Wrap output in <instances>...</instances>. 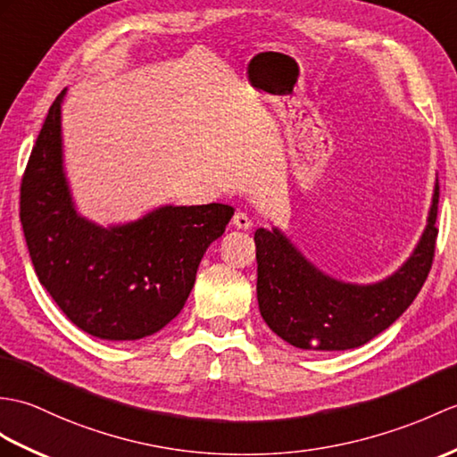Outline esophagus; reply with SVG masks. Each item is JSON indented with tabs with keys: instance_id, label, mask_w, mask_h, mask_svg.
Segmentation results:
<instances>
[{
	"instance_id": "34e87169",
	"label": "esophagus",
	"mask_w": 457,
	"mask_h": 457,
	"mask_svg": "<svg viewBox=\"0 0 457 457\" xmlns=\"http://www.w3.org/2000/svg\"><path fill=\"white\" fill-rule=\"evenodd\" d=\"M231 224H233V228H237V229H243V231H247V229H251V226H253V221H251V218L247 216V214H243V212H237L236 216H233V220H231Z\"/></svg>"
}]
</instances>
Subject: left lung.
Segmentation results:
<instances>
[{"instance_id":"left-lung-1","label":"left lung","mask_w":457,"mask_h":457,"mask_svg":"<svg viewBox=\"0 0 457 457\" xmlns=\"http://www.w3.org/2000/svg\"><path fill=\"white\" fill-rule=\"evenodd\" d=\"M438 196L436 179L417 247L394 274L374 284L328 277L278 228H259L257 300L264 323L303 350H348L372 341L405 313L428 277L438 236Z\"/></svg>"}]
</instances>
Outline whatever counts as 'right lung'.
<instances>
[{
    "mask_svg": "<svg viewBox=\"0 0 457 457\" xmlns=\"http://www.w3.org/2000/svg\"><path fill=\"white\" fill-rule=\"evenodd\" d=\"M63 89L21 183V224L35 272L68 320L103 341L157 333L183 310L198 264L233 216L228 204L173 206L103 228L71 198L62 145Z\"/></svg>",
    "mask_w": 457,
    "mask_h": 457,
    "instance_id": "obj_1",
    "label": "right lung"
}]
</instances>
